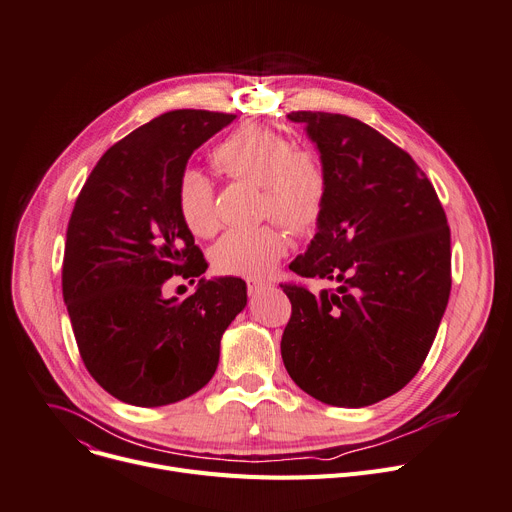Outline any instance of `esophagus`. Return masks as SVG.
Here are the masks:
<instances>
[{"label":"esophagus","instance_id":"obj_1","mask_svg":"<svg viewBox=\"0 0 512 512\" xmlns=\"http://www.w3.org/2000/svg\"><path fill=\"white\" fill-rule=\"evenodd\" d=\"M271 288V282H263V280H251V282H247V292H249V296H257V294H261V292H265V290H269Z\"/></svg>","mask_w":512,"mask_h":512}]
</instances>
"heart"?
<instances>
[{"mask_svg":"<svg viewBox=\"0 0 512 512\" xmlns=\"http://www.w3.org/2000/svg\"><path fill=\"white\" fill-rule=\"evenodd\" d=\"M212 161L232 179L261 185V216H271L296 235L318 224L329 196V173L318 153L296 149L292 138L269 126L247 124L214 149ZM175 204L194 235L210 237L218 228L214 188L204 171L188 167L179 173ZM286 249L284 232L275 224H263L228 230L216 243L212 259L220 273L261 280Z\"/></svg>","mask_w":512,"mask_h":512,"instance_id":"heart-1","label":"heart"}]
</instances>
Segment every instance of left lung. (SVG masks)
<instances>
[{
	"instance_id": "obj_1",
	"label": "left lung",
	"mask_w": 512,
	"mask_h": 512,
	"mask_svg": "<svg viewBox=\"0 0 512 512\" xmlns=\"http://www.w3.org/2000/svg\"><path fill=\"white\" fill-rule=\"evenodd\" d=\"M288 118L306 124L329 173L318 232L290 269L339 288L282 286V359L324 404H376L416 376L435 341L451 292L447 216L421 167L378 130L329 112Z\"/></svg>"
}]
</instances>
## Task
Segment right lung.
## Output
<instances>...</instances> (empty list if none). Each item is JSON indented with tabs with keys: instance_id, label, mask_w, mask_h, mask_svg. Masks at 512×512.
<instances>
[{
	"instance_id": "right-lung-1",
	"label": "right lung",
	"mask_w": 512,
	"mask_h": 512,
	"mask_svg": "<svg viewBox=\"0 0 512 512\" xmlns=\"http://www.w3.org/2000/svg\"><path fill=\"white\" fill-rule=\"evenodd\" d=\"M235 114L173 110L110 147L81 188L65 243L63 298L87 371L134 406H165L204 388L220 339L247 306L239 277L200 280L165 298L173 275L196 280L202 251L179 216L175 185L192 153Z\"/></svg>"
}]
</instances>
